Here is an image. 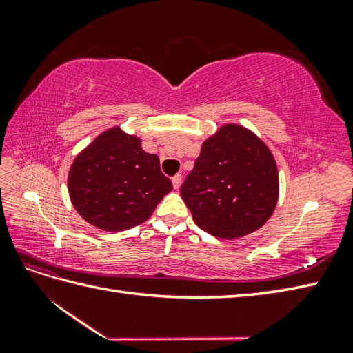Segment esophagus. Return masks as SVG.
<instances>
[{"mask_svg": "<svg viewBox=\"0 0 353 353\" xmlns=\"http://www.w3.org/2000/svg\"><path fill=\"white\" fill-rule=\"evenodd\" d=\"M171 182H172V186H174V190H179V186H181V183H182V176L181 174L172 176Z\"/></svg>", "mask_w": 353, "mask_h": 353, "instance_id": "esophagus-1", "label": "esophagus"}]
</instances>
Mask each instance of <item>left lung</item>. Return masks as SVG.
<instances>
[{
    "mask_svg": "<svg viewBox=\"0 0 353 353\" xmlns=\"http://www.w3.org/2000/svg\"><path fill=\"white\" fill-rule=\"evenodd\" d=\"M279 179L267 145L239 125H224L201 145L181 196L199 228L220 238L258 230L272 216Z\"/></svg>",
    "mask_w": 353,
    "mask_h": 353,
    "instance_id": "left-lung-1",
    "label": "left lung"
}]
</instances>
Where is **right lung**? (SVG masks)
Wrapping results in <instances>:
<instances>
[{"mask_svg": "<svg viewBox=\"0 0 353 353\" xmlns=\"http://www.w3.org/2000/svg\"><path fill=\"white\" fill-rule=\"evenodd\" d=\"M172 190L159 157L144 152L141 139L119 127L101 133L74 159L68 191L76 211L92 226L132 229L153 214Z\"/></svg>", "mask_w": 353, "mask_h": 353, "instance_id": "right-lung-1", "label": "right lung"}]
</instances>
